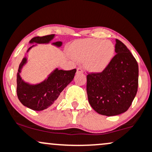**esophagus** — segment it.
Instances as JSON below:
<instances>
[{
  "label": "esophagus",
  "mask_w": 152,
  "mask_h": 152,
  "mask_svg": "<svg viewBox=\"0 0 152 152\" xmlns=\"http://www.w3.org/2000/svg\"><path fill=\"white\" fill-rule=\"evenodd\" d=\"M83 70L81 68H77V73H83Z\"/></svg>",
  "instance_id": "34e87169"
}]
</instances>
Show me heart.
Wrapping results in <instances>:
<instances>
[{"label": "heart", "instance_id": "heart-1", "mask_svg": "<svg viewBox=\"0 0 152 152\" xmlns=\"http://www.w3.org/2000/svg\"><path fill=\"white\" fill-rule=\"evenodd\" d=\"M69 52L74 58L85 60V65L88 70L101 72L113 59L115 47L109 40L85 38L74 41L69 47Z\"/></svg>", "mask_w": 152, "mask_h": 152}]
</instances>
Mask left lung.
<instances>
[{"label": "left lung", "instance_id": "8db88e82", "mask_svg": "<svg viewBox=\"0 0 152 152\" xmlns=\"http://www.w3.org/2000/svg\"><path fill=\"white\" fill-rule=\"evenodd\" d=\"M115 52L109 65L100 73L86 76L88 102L99 114L111 116L125 112L136 96L139 66L130 50L116 39Z\"/></svg>", "mask_w": 152, "mask_h": 152}]
</instances>
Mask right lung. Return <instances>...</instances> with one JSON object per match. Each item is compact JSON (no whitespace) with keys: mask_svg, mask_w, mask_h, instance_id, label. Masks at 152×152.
<instances>
[{"mask_svg":"<svg viewBox=\"0 0 152 152\" xmlns=\"http://www.w3.org/2000/svg\"><path fill=\"white\" fill-rule=\"evenodd\" d=\"M55 35H48L42 37L33 38L30 41L31 43H48L54 38ZM55 46L60 47L62 42L57 41L53 43ZM28 48L27 52L32 48ZM27 62L26 57L23 58L19 65L17 73V96L20 103L23 106L34 111H42L50 107L57 102V99L66 88L74 79L76 69L70 71L58 70L56 69L50 74L47 79L41 83L34 85L26 83L20 77L21 69Z\"/></svg>","mask_w":152,"mask_h":152,"instance_id":"1","label":"right lung"}]
</instances>
